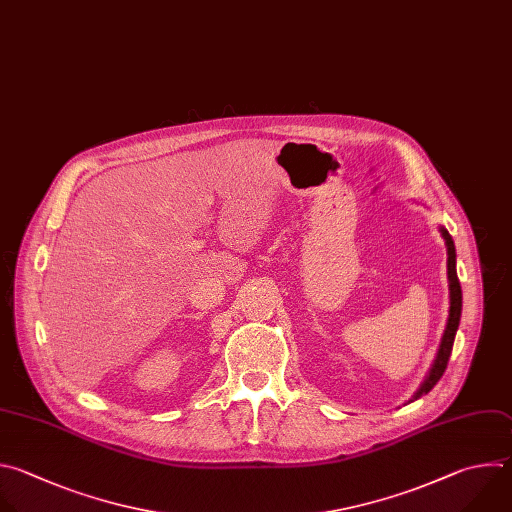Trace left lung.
Wrapping results in <instances>:
<instances>
[{
  "instance_id": "1",
  "label": "left lung",
  "mask_w": 512,
  "mask_h": 512,
  "mask_svg": "<svg viewBox=\"0 0 512 512\" xmlns=\"http://www.w3.org/2000/svg\"><path fill=\"white\" fill-rule=\"evenodd\" d=\"M442 236H444L446 246H448L450 317H448V325H446V331H444L440 349H438V357H436V361H434V365H432V369H430V375L426 377V381L422 383V387L418 389V393L414 395V399L426 395V393L440 381V377L444 375V371H446V367H448V361H450L454 337H456V331H458V325H460V315H462V288H460V280H458V274H456V250H454V240H452V236L448 234V230H444V228H442Z\"/></svg>"
}]
</instances>
